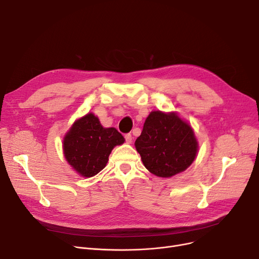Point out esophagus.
Returning a JSON list of instances; mask_svg holds the SVG:
<instances>
[{
    "label": "esophagus",
    "instance_id": "1",
    "mask_svg": "<svg viewBox=\"0 0 259 259\" xmlns=\"http://www.w3.org/2000/svg\"><path fill=\"white\" fill-rule=\"evenodd\" d=\"M132 139H133V138H132V135H131L130 133H128V134L125 135V140H126V143H127V144H131V143H132Z\"/></svg>",
    "mask_w": 259,
    "mask_h": 259
}]
</instances>
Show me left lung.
I'll list each match as a JSON object with an SVG mask.
<instances>
[{"label": "left lung", "instance_id": "8db88e82", "mask_svg": "<svg viewBox=\"0 0 259 259\" xmlns=\"http://www.w3.org/2000/svg\"><path fill=\"white\" fill-rule=\"evenodd\" d=\"M134 145L146 169L165 179L184 172L198 152L191 125L178 112L151 111Z\"/></svg>", "mask_w": 259, "mask_h": 259}]
</instances>
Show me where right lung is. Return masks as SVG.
<instances>
[{"instance_id": "add662e5", "label": "right lung", "mask_w": 259, "mask_h": 259, "mask_svg": "<svg viewBox=\"0 0 259 259\" xmlns=\"http://www.w3.org/2000/svg\"><path fill=\"white\" fill-rule=\"evenodd\" d=\"M125 143L113 127L105 128L92 112L77 118L63 139L64 156L72 169L83 178L102 171L115 146Z\"/></svg>"}]
</instances>
